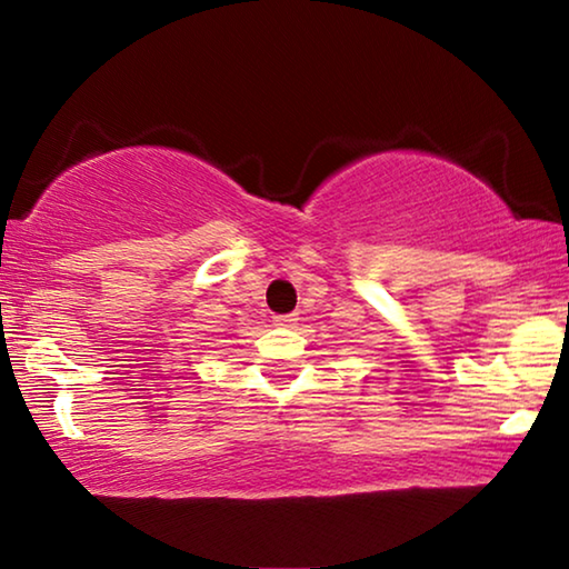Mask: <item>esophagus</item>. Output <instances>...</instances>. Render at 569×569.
Segmentation results:
<instances>
[{"label":"esophagus","mask_w":569,"mask_h":569,"mask_svg":"<svg viewBox=\"0 0 569 569\" xmlns=\"http://www.w3.org/2000/svg\"><path fill=\"white\" fill-rule=\"evenodd\" d=\"M298 321V313H281V316H273V323L281 326V329H291Z\"/></svg>","instance_id":"esophagus-1"}]
</instances>
